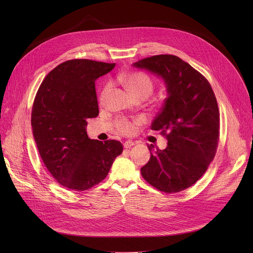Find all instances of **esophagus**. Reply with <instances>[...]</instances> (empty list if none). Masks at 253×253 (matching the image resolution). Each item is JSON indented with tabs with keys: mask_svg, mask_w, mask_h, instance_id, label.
<instances>
[{
	"mask_svg": "<svg viewBox=\"0 0 253 253\" xmlns=\"http://www.w3.org/2000/svg\"><path fill=\"white\" fill-rule=\"evenodd\" d=\"M123 145H124V148H131L132 146L135 145V143L133 141H131V140H127V141L124 142Z\"/></svg>",
	"mask_w": 253,
	"mask_h": 253,
	"instance_id": "esophagus-1",
	"label": "esophagus"
}]
</instances>
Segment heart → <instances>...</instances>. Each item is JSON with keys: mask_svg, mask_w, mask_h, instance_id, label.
<instances>
[{"mask_svg": "<svg viewBox=\"0 0 253 253\" xmlns=\"http://www.w3.org/2000/svg\"><path fill=\"white\" fill-rule=\"evenodd\" d=\"M116 81L127 89L137 99H147L154 91L155 85L153 80L143 72H130V73L119 75ZM111 84H106L100 94V101L104 103L111 91ZM142 123L141 118L128 119L121 117L115 121V128L118 132L125 135H130L135 132L136 126Z\"/></svg>", "mask_w": 253, "mask_h": 253, "instance_id": "1", "label": "heart"}]
</instances>
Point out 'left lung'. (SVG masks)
<instances>
[{
    "instance_id": "8db88e82",
    "label": "left lung",
    "mask_w": 253,
    "mask_h": 253,
    "mask_svg": "<svg viewBox=\"0 0 253 253\" xmlns=\"http://www.w3.org/2000/svg\"><path fill=\"white\" fill-rule=\"evenodd\" d=\"M133 66L161 76L168 93L151 125L167 139V147L151 153L141 174L165 193L187 189L205 173L217 150L220 118L214 92L201 73L174 55L151 56Z\"/></svg>"
}]
</instances>
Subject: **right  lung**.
I'll list each match as a JSON object with an SVG mask.
<instances>
[{
    "label": "right lung",
    "instance_id": "right-lung-1",
    "mask_svg": "<svg viewBox=\"0 0 253 253\" xmlns=\"http://www.w3.org/2000/svg\"><path fill=\"white\" fill-rule=\"evenodd\" d=\"M115 67L74 59L54 68L35 96L31 124L48 171L62 186L84 191L106 178L123 151L117 140L90 139L87 120L99 114L95 81Z\"/></svg>",
    "mask_w": 253,
    "mask_h": 253
}]
</instances>
